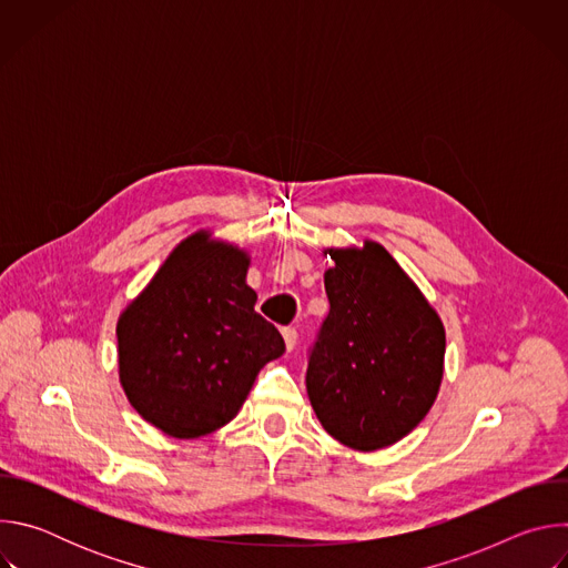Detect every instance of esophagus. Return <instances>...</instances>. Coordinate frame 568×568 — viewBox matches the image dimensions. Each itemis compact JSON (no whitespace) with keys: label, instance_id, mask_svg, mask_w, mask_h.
I'll return each instance as SVG.
<instances>
[{"label":"esophagus","instance_id":"1","mask_svg":"<svg viewBox=\"0 0 568 568\" xmlns=\"http://www.w3.org/2000/svg\"><path fill=\"white\" fill-rule=\"evenodd\" d=\"M296 339H298V333H296L294 328H285V331H283V342H285V348H287V351H294Z\"/></svg>","mask_w":568,"mask_h":568}]
</instances>
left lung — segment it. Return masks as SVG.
<instances>
[{
    "instance_id": "1",
    "label": "left lung",
    "mask_w": 568,
    "mask_h": 568,
    "mask_svg": "<svg viewBox=\"0 0 568 568\" xmlns=\"http://www.w3.org/2000/svg\"><path fill=\"white\" fill-rule=\"evenodd\" d=\"M328 318L310 355L305 388L335 440L375 452L412 434L445 375V326L414 278L375 240L326 247Z\"/></svg>"
}]
</instances>
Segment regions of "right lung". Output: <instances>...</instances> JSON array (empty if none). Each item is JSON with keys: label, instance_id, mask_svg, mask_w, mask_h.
Returning a JSON list of instances; mask_svg holds the SVG:
<instances>
[{"label": "right lung", "instance_id": "obj_1", "mask_svg": "<svg viewBox=\"0 0 568 568\" xmlns=\"http://www.w3.org/2000/svg\"><path fill=\"white\" fill-rule=\"evenodd\" d=\"M252 256L197 229L116 321L119 382L134 412L178 440L209 436L245 404L258 371L285 353L256 314Z\"/></svg>", "mask_w": 568, "mask_h": 568}]
</instances>
